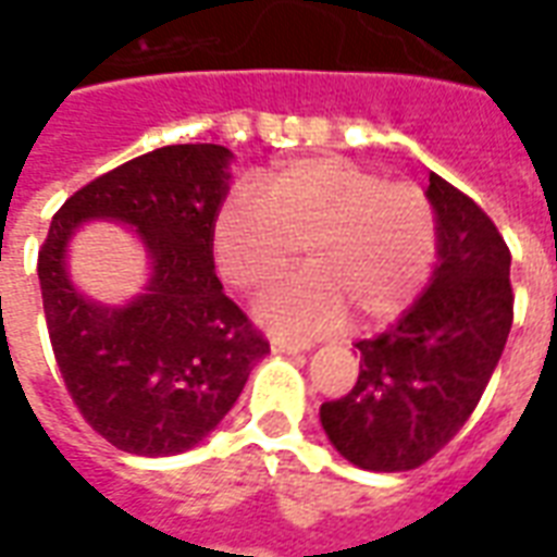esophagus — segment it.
Wrapping results in <instances>:
<instances>
[{"label": "esophagus", "mask_w": 557, "mask_h": 557, "mask_svg": "<svg viewBox=\"0 0 557 557\" xmlns=\"http://www.w3.org/2000/svg\"><path fill=\"white\" fill-rule=\"evenodd\" d=\"M271 349H274V352H304V349H309V344H306V341L274 335V338H271Z\"/></svg>", "instance_id": "1"}]
</instances>
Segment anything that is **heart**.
I'll return each instance as SVG.
<instances>
[{
	"instance_id": "1",
	"label": "heart",
	"mask_w": 557,
	"mask_h": 557,
	"mask_svg": "<svg viewBox=\"0 0 557 557\" xmlns=\"http://www.w3.org/2000/svg\"><path fill=\"white\" fill-rule=\"evenodd\" d=\"M306 251L309 271L260 306L271 326L335 330L393 321L431 277L440 251L433 201L410 182H384L347 159H300L271 170L260 190L227 193L213 219L219 274L245 295L283 280Z\"/></svg>"
}]
</instances>
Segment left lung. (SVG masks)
Returning a JSON list of instances; mask_svg holds the SVG:
<instances>
[{
	"mask_svg": "<svg viewBox=\"0 0 557 557\" xmlns=\"http://www.w3.org/2000/svg\"><path fill=\"white\" fill-rule=\"evenodd\" d=\"M440 262L422 297L387 332L358 341L361 372L321 405V424L364 471H410L440 454L474 413L511 318L509 245L485 210L431 173Z\"/></svg>",
	"mask_w": 557,
	"mask_h": 557,
	"instance_id": "left-lung-1",
	"label": "left lung"
}]
</instances>
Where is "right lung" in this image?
<instances>
[{
    "label": "right lung",
    "instance_id": "add662e5",
    "mask_svg": "<svg viewBox=\"0 0 557 557\" xmlns=\"http://www.w3.org/2000/svg\"><path fill=\"white\" fill-rule=\"evenodd\" d=\"M231 159L219 144H173L126 161L65 199L39 248L42 309L65 389L126 454L173 457L199 445L269 352L213 271V219ZM89 218L135 226L148 248L151 283L126 307L86 301L67 280L64 248Z\"/></svg>",
    "mask_w": 557,
    "mask_h": 557
}]
</instances>
